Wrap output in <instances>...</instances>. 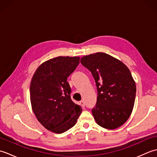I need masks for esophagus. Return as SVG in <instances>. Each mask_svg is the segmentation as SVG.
I'll list each match as a JSON object with an SVG mask.
<instances>
[{
  "mask_svg": "<svg viewBox=\"0 0 157 157\" xmlns=\"http://www.w3.org/2000/svg\"><path fill=\"white\" fill-rule=\"evenodd\" d=\"M79 104H80V105L82 106L83 108L85 107V102L84 101H81L80 102H79Z\"/></svg>",
  "mask_w": 157,
  "mask_h": 157,
  "instance_id": "34e87169",
  "label": "esophagus"
}]
</instances>
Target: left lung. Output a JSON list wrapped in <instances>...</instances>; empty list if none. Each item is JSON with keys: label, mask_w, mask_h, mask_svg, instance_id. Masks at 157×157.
Listing matches in <instances>:
<instances>
[{"label": "left lung", "mask_w": 157, "mask_h": 157, "mask_svg": "<svg viewBox=\"0 0 157 157\" xmlns=\"http://www.w3.org/2000/svg\"><path fill=\"white\" fill-rule=\"evenodd\" d=\"M80 62L92 73L97 88V101L92 109L95 121L109 129L121 126L131 115L136 98V83L129 69L104 52L83 56Z\"/></svg>", "instance_id": "left-lung-1"}]
</instances>
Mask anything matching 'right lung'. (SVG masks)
Listing matches in <instances>:
<instances>
[{
	"label": "right lung",
	"instance_id": "1",
	"mask_svg": "<svg viewBox=\"0 0 157 157\" xmlns=\"http://www.w3.org/2000/svg\"><path fill=\"white\" fill-rule=\"evenodd\" d=\"M79 56H58L43 63L32 77L30 101L38 121L56 134L74 126L82 111L71 99L67 81L79 65Z\"/></svg>",
	"mask_w": 157,
	"mask_h": 157
}]
</instances>
